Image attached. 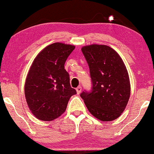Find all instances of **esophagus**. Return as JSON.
Instances as JSON below:
<instances>
[{
    "mask_svg": "<svg viewBox=\"0 0 154 154\" xmlns=\"http://www.w3.org/2000/svg\"><path fill=\"white\" fill-rule=\"evenodd\" d=\"M81 91H82V87L81 86H79V87L76 88V91H77V94H79L81 93Z\"/></svg>",
    "mask_w": 154,
    "mask_h": 154,
    "instance_id": "34e87169",
    "label": "esophagus"
}]
</instances>
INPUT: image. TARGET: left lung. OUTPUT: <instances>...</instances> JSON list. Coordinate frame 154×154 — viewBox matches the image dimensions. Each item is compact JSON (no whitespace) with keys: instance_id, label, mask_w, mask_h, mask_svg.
Listing matches in <instances>:
<instances>
[{"instance_id":"left-lung-1","label":"left lung","mask_w":154,"mask_h":154,"mask_svg":"<svg viewBox=\"0 0 154 154\" xmlns=\"http://www.w3.org/2000/svg\"><path fill=\"white\" fill-rule=\"evenodd\" d=\"M82 52L88 63L91 91L80 94L88 111L103 122L117 119L126 108L130 83L126 66L119 54L105 45H86Z\"/></svg>"}]
</instances>
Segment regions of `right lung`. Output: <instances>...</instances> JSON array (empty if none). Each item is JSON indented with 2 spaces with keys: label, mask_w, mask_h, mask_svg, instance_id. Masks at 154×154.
I'll use <instances>...</instances> for the list:
<instances>
[{
  "label": "right lung",
  "mask_w": 154,
  "mask_h": 154,
  "mask_svg": "<svg viewBox=\"0 0 154 154\" xmlns=\"http://www.w3.org/2000/svg\"><path fill=\"white\" fill-rule=\"evenodd\" d=\"M72 45L55 43L39 53L26 76L24 94L29 110L37 119L52 121L66 111L69 100L77 93L64 69L75 49Z\"/></svg>",
  "instance_id": "add662e5"
}]
</instances>
